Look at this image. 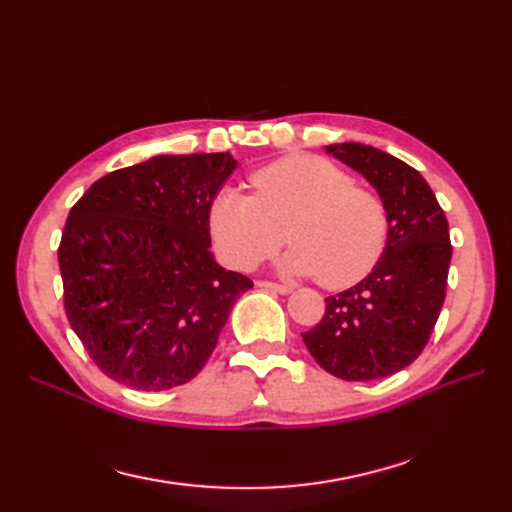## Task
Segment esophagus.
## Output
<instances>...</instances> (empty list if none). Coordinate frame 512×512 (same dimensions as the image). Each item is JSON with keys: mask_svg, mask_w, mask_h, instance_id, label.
<instances>
[{"mask_svg": "<svg viewBox=\"0 0 512 512\" xmlns=\"http://www.w3.org/2000/svg\"><path fill=\"white\" fill-rule=\"evenodd\" d=\"M258 286H260L262 290H269V292H275V294H290V292H292L290 286L275 284V282H258Z\"/></svg>", "mask_w": 512, "mask_h": 512, "instance_id": "obj_1", "label": "esophagus"}]
</instances>
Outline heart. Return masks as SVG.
I'll list each match as a JSON object with an SVG mask.
<instances>
[{
    "instance_id": "b5f03b06",
    "label": "heart",
    "mask_w": 512,
    "mask_h": 512,
    "mask_svg": "<svg viewBox=\"0 0 512 512\" xmlns=\"http://www.w3.org/2000/svg\"><path fill=\"white\" fill-rule=\"evenodd\" d=\"M252 194L226 188L211 200L209 230L232 269H254L292 243L280 271L320 277L327 288H348L374 269L386 243L382 200L331 162L286 156L258 168Z\"/></svg>"
}]
</instances>
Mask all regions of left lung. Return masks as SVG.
Segmentation results:
<instances>
[{"label": "left lung", "mask_w": 512, "mask_h": 512, "mask_svg": "<svg viewBox=\"0 0 512 512\" xmlns=\"http://www.w3.org/2000/svg\"><path fill=\"white\" fill-rule=\"evenodd\" d=\"M324 151L378 192L389 230L376 267L327 297L322 320L303 333V342L337 378H386L423 352L438 322L453 256L448 222L423 175L391 153L361 143Z\"/></svg>", "instance_id": "left-lung-1"}]
</instances>
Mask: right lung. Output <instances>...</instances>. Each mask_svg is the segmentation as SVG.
Masks as SVG:
<instances>
[{
    "label": "right lung",
    "mask_w": 512,
    "mask_h": 512,
    "mask_svg": "<svg viewBox=\"0 0 512 512\" xmlns=\"http://www.w3.org/2000/svg\"><path fill=\"white\" fill-rule=\"evenodd\" d=\"M232 153L156 156L102 177L59 245L72 331L108 378L136 391L190 382L254 284L211 254L209 207Z\"/></svg>",
    "instance_id": "right-lung-1"
}]
</instances>
